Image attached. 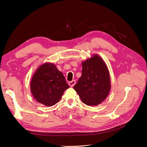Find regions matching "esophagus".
<instances>
[{
	"instance_id": "esophagus-1",
	"label": "esophagus",
	"mask_w": 147,
	"mask_h": 147,
	"mask_svg": "<svg viewBox=\"0 0 147 147\" xmlns=\"http://www.w3.org/2000/svg\"><path fill=\"white\" fill-rule=\"evenodd\" d=\"M75 83H76V82H75V80H72V81L69 82V86L70 87H73L75 84Z\"/></svg>"
}]
</instances>
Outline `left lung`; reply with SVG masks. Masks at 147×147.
<instances>
[{
  "instance_id": "1",
  "label": "left lung",
  "mask_w": 147,
  "mask_h": 147,
  "mask_svg": "<svg viewBox=\"0 0 147 147\" xmlns=\"http://www.w3.org/2000/svg\"><path fill=\"white\" fill-rule=\"evenodd\" d=\"M82 74L74 89L84 104L96 106L108 96L111 88L109 70L96 54L82 62Z\"/></svg>"
}]
</instances>
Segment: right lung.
Listing matches in <instances>:
<instances>
[{
    "instance_id": "add662e5",
    "label": "right lung",
    "mask_w": 147,
    "mask_h": 147,
    "mask_svg": "<svg viewBox=\"0 0 147 147\" xmlns=\"http://www.w3.org/2000/svg\"><path fill=\"white\" fill-rule=\"evenodd\" d=\"M69 88L63 74L53 63H46L35 70L30 89L35 99L47 107L55 105Z\"/></svg>"
}]
</instances>
